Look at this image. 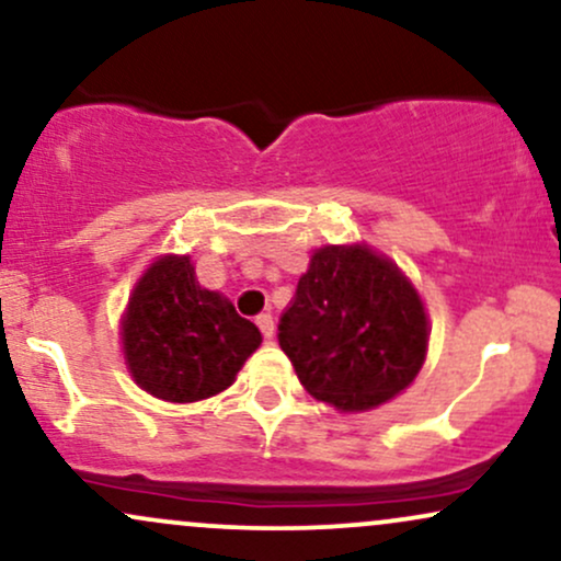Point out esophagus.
<instances>
[{"mask_svg":"<svg viewBox=\"0 0 561 561\" xmlns=\"http://www.w3.org/2000/svg\"><path fill=\"white\" fill-rule=\"evenodd\" d=\"M255 324H259L263 337H266V340L274 337V317H272V313H261V317H255Z\"/></svg>","mask_w":561,"mask_h":561,"instance_id":"esophagus-1","label":"esophagus"}]
</instances>
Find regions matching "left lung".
<instances>
[{
    "label": "left lung",
    "mask_w": 561,
    "mask_h": 561,
    "mask_svg": "<svg viewBox=\"0 0 561 561\" xmlns=\"http://www.w3.org/2000/svg\"><path fill=\"white\" fill-rule=\"evenodd\" d=\"M276 337L313 398L366 411L420 375L427 317L396 263L362 244H330L313 253Z\"/></svg>",
    "instance_id": "left-lung-1"
}]
</instances>
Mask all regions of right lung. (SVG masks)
I'll list each match as a JSON object with an SVG mask.
<instances>
[{"label": "right lung", "mask_w": 561, "mask_h": 561, "mask_svg": "<svg viewBox=\"0 0 561 561\" xmlns=\"http://www.w3.org/2000/svg\"><path fill=\"white\" fill-rule=\"evenodd\" d=\"M121 334L139 388L171 403L227 390L261 345L253 321L197 285L186 255H165L147 268L128 300Z\"/></svg>", "instance_id": "right-lung-1"}]
</instances>
